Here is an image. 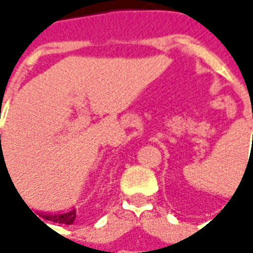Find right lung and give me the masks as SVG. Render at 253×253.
<instances>
[{
    "instance_id": "1",
    "label": "right lung",
    "mask_w": 253,
    "mask_h": 253,
    "mask_svg": "<svg viewBox=\"0 0 253 253\" xmlns=\"http://www.w3.org/2000/svg\"><path fill=\"white\" fill-rule=\"evenodd\" d=\"M43 218L47 219V221H52V222L72 225L74 222V219H76V210H70V211L67 212H57V214H44Z\"/></svg>"
}]
</instances>
